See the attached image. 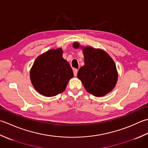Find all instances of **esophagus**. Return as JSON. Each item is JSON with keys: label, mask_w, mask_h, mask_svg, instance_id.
Here are the masks:
<instances>
[{"label": "esophagus", "mask_w": 148, "mask_h": 148, "mask_svg": "<svg viewBox=\"0 0 148 148\" xmlns=\"http://www.w3.org/2000/svg\"><path fill=\"white\" fill-rule=\"evenodd\" d=\"M77 73H78V70L77 69H73V73L75 77L77 75Z\"/></svg>", "instance_id": "obj_1"}]
</instances>
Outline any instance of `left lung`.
Listing matches in <instances>:
<instances>
[{"label":"left lung","mask_w":148,"mask_h":148,"mask_svg":"<svg viewBox=\"0 0 148 148\" xmlns=\"http://www.w3.org/2000/svg\"><path fill=\"white\" fill-rule=\"evenodd\" d=\"M74 49L82 48L73 43ZM84 65L78 71L77 77L90 94L101 97L115 87L118 78L115 62L102 49L87 46L82 47Z\"/></svg>","instance_id":"obj_1"}]
</instances>
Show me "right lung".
Returning a JSON list of instances; mask_svg holds the SVG:
<instances>
[{
  "instance_id": "1",
  "label": "right lung",
  "mask_w": 148,
  "mask_h": 148,
  "mask_svg": "<svg viewBox=\"0 0 148 148\" xmlns=\"http://www.w3.org/2000/svg\"><path fill=\"white\" fill-rule=\"evenodd\" d=\"M61 48L51 49L36 59L30 71L34 89L41 95L51 97L64 91L73 77L69 62L62 57Z\"/></svg>"
}]
</instances>
